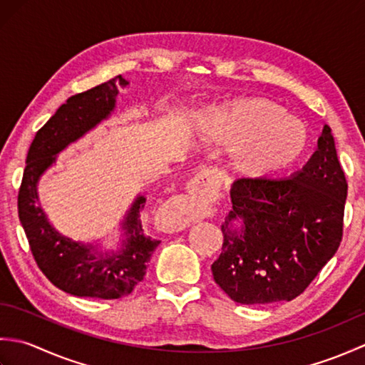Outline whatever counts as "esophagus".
I'll return each instance as SVG.
<instances>
[{"instance_id":"esophagus-1","label":"esophagus","mask_w":365,"mask_h":365,"mask_svg":"<svg viewBox=\"0 0 365 365\" xmlns=\"http://www.w3.org/2000/svg\"><path fill=\"white\" fill-rule=\"evenodd\" d=\"M215 180V173L210 169H204L200 170L199 174H196V177L192 178V182L190 183V190L195 191V192H199L202 191L204 187H207L208 183ZM187 227V222H185V220L182 218V216H174L173 221H170V229L173 230H182Z\"/></svg>"}]
</instances>
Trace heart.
<instances>
[{
    "mask_svg": "<svg viewBox=\"0 0 365 365\" xmlns=\"http://www.w3.org/2000/svg\"><path fill=\"white\" fill-rule=\"evenodd\" d=\"M213 143L237 147L234 165L252 178L273 177L293 168L306 153L309 130L285 108L268 98L234 100L205 119Z\"/></svg>",
    "mask_w": 365,
    "mask_h": 365,
    "instance_id": "b5f03b06",
    "label": "heart"
}]
</instances>
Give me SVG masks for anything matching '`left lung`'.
I'll return each mask as SVG.
<instances>
[{
	"mask_svg": "<svg viewBox=\"0 0 365 365\" xmlns=\"http://www.w3.org/2000/svg\"><path fill=\"white\" fill-rule=\"evenodd\" d=\"M348 183L331 128L290 178H238L230 190L215 282L240 304L292 301L339 250Z\"/></svg>",
	"mask_w": 365,
	"mask_h": 365,
	"instance_id": "obj_1",
	"label": "left lung"
}]
</instances>
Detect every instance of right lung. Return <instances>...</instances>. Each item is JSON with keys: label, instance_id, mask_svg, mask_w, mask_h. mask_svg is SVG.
Instances as JSON below:
<instances>
[{"label": "right lung", "instance_id": "right-lung-1", "mask_svg": "<svg viewBox=\"0 0 365 365\" xmlns=\"http://www.w3.org/2000/svg\"><path fill=\"white\" fill-rule=\"evenodd\" d=\"M120 75L86 92L67 98L29 145L26 168L19 190V218L33 257L46 279L75 297L118 299L133 292L143 281L152 252L160 240L144 234L141 212L145 199L139 196L123 222L127 240L119 251L98 252L91 245L59 235L37 205L36 185L66 145L106 119L114 110L118 88L127 86Z\"/></svg>", "mask_w": 365, "mask_h": 365}]
</instances>
